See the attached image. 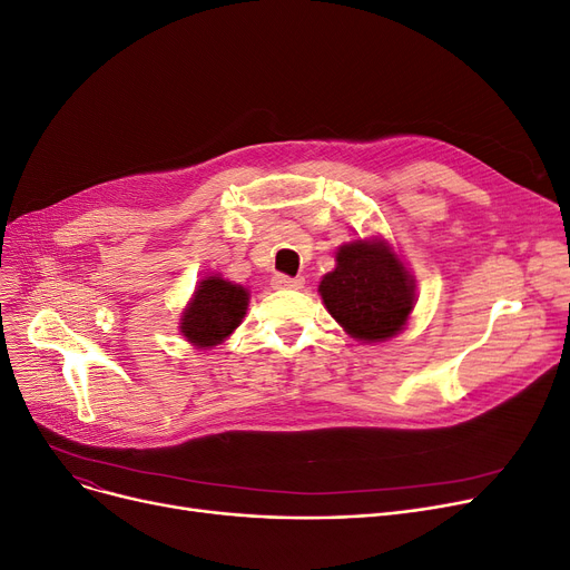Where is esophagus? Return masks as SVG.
Wrapping results in <instances>:
<instances>
[{
  "mask_svg": "<svg viewBox=\"0 0 570 570\" xmlns=\"http://www.w3.org/2000/svg\"><path fill=\"white\" fill-rule=\"evenodd\" d=\"M271 285H274L276 289H304L306 281L299 276V278H289V276H274V281H271Z\"/></svg>",
  "mask_w": 570,
  "mask_h": 570,
  "instance_id": "obj_1",
  "label": "esophagus"
}]
</instances>
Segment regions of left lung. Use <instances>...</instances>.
Here are the masks:
<instances>
[{
    "label": "left lung",
    "instance_id": "1",
    "mask_svg": "<svg viewBox=\"0 0 570 570\" xmlns=\"http://www.w3.org/2000/svg\"><path fill=\"white\" fill-rule=\"evenodd\" d=\"M317 292L343 332L360 343L394 338L415 308V278L383 236L343 243Z\"/></svg>",
    "mask_w": 570,
    "mask_h": 570
}]
</instances>
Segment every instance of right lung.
<instances>
[{
	"mask_svg": "<svg viewBox=\"0 0 570 570\" xmlns=\"http://www.w3.org/2000/svg\"><path fill=\"white\" fill-rule=\"evenodd\" d=\"M250 289L210 274L199 281L187 306L183 308L178 330L197 350H210L227 341L248 313Z\"/></svg>",
	"mask_w": 570,
	"mask_h": 570,
	"instance_id": "right-lung-1",
	"label": "right lung"
}]
</instances>
